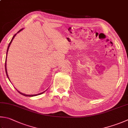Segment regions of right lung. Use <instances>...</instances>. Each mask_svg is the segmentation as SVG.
I'll list each match as a JSON object with an SVG mask.
<instances>
[{
    "mask_svg": "<svg viewBox=\"0 0 128 128\" xmlns=\"http://www.w3.org/2000/svg\"><path fill=\"white\" fill-rule=\"evenodd\" d=\"M23 29H21L20 30H19L18 32H18H20V31H21ZM16 34H14V36L13 37V38H12V40H11V41H10V42L9 43V46H8V49H7V52H6V56H7V54H8V50H9V46H10V44H11V43H12V40H13L14 39V37H15L16 36ZM5 68H6V76H7V77H8V78H8V74H7V71H6V64H5ZM18 91V92L19 93H20V94H22V95H24V96H37V95H40V94H43V92H44L45 91H44V92H42V93H40V94H36V95H26V94H23V93H21V92H19V91Z\"/></svg>",
    "mask_w": 128,
    "mask_h": 128,
    "instance_id": "1",
    "label": "right lung"
}]
</instances>
